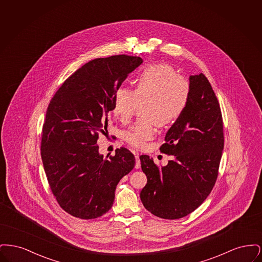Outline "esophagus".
Listing matches in <instances>:
<instances>
[{
    "instance_id": "1",
    "label": "esophagus",
    "mask_w": 262,
    "mask_h": 262,
    "mask_svg": "<svg viewBox=\"0 0 262 262\" xmlns=\"http://www.w3.org/2000/svg\"><path fill=\"white\" fill-rule=\"evenodd\" d=\"M135 157H136V169H139L140 168V159L137 153H135Z\"/></svg>"
}]
</instances>
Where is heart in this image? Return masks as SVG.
I'll list each match as a JSON object with an SVG mask.
<instances>
[{
  "label": "heart",
  "mask_w": 262,
  "mask_h": 262,
  "mask_svg": "<svg viewBox=\"0 0 262 262\" xmlns=\"http://www.w3.org/2000/svg\"><path fill=\"white\" fill-rule=\"evenodd\" d=\"M189 96V81L185 76L178 75L174 67L166 62L152 63L138 74L135 89L121 86L116 90L112 111L123 123H126L138 103H142V117L124 135L129 145L141 148L155 136V125H171L181 118Z\"/></svg>",
  "instance_id": "heart-1"
}]
</instances>
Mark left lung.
<instances>
[{
	"mask_svg": "<svg viewBox=\"0 0 262 262\" xmlns=\"http://www.w3.org/2000/svg\"><path fill=\"white\" fill-rule=\"evenodd\" d=\"M189 84L187 108L160 146L174 160L159 167L147 155L139 157L147 177L140 200L163 219L183 218L206 200L216 183L224 148L222 113L210 82L200 74L189 76Z\"/></svg>",
	"mask_w": 262,
	"mask_h": 262,
	"instance_id": "left-lung-1",
	"label": "left lung"
}]
</instances>
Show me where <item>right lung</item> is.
I'll use <instances>...</instances> for the list:
<instances>
[{"label":"right lung","instance_id":"right-lung-1","mask_svg":"<svg viewBox=\"0 0 262 262\" xmlns=\"http://www.w3.org/2000/svg\"><path fill=\"white\" fill-rule=\"evenodd\" d=\"M141 62L127 55L86 62L63 81L48 105L41 158L52 193L74 217L88 220L109 211L118 183L136 165L125 147L108 159L96 143L107 130L116 90Z\"/></svg>","mask_w":262,"mask_h":262}]
</instances>
